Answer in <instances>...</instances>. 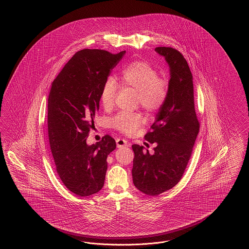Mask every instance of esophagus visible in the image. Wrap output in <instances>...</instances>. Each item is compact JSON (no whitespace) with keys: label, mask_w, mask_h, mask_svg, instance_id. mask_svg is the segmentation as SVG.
I'll return each mask as SVG.
<instances>
[{"label":"esophagus","mask_w":249,"mask_h":249,"mask_svg":"<svg viewBox=\"0 0 249 249\" xmlns=\"http://www.w3.org/2000/svg\"><path fill=\"white\" fill-rule=\"evenodd\" d=\"M116 142H117V147L118 148H126V147H128V143L127 142V141H125V140H123V139H118L117 141H116Z\"/></svg>","instance_id":"obj_1"}]
</instances>
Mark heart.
<instances>
[{"instance_id": "b5f03b06", "label": "heart", "mask_w": 249, "mask_h": 249, "mask_svg": "<svg viewBox=\"0 0 249 249\" xmlns=\"http://www.w3.org/2000/svg\"><path fill=\"white\" fill-rule=\"evenodd\" d=\"M121 86L138 92L140 104L146 110L155 112L164 105L169 95V84L165 78L159 77L157 69L145 61L131 63L121 73ZM118 93V85L113 78L106 80L100 91V101L105 108H110ZM143 123V118L137 112L121 111L111 119L114 128L131 135Z\"/></svg>"}]
</instances>
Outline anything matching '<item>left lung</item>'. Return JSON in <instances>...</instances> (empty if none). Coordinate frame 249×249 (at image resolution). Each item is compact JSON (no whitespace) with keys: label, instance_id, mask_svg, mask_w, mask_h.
Masks as SVG:
<instances>
[{"label":"left lung","instance_id":"left-lung-1","mask_svg":"<svg viewBox=\"0 0 249 249\" xmlns=\"http://www.w3.org/2000/svg\"><path fill=\"white\" fill-rule=\"evenodd\" d=\"M170 68L169 95L159 109L145 140L156 143L153 154L143 146L132 145L134 151L132 179L136 188L156 196L174 187L184 173L191 157L199 122L194 100L193 75L187 61L172 47H156Z\"/></svg>","mask_w":249,"mask_h":249}]
</instances>
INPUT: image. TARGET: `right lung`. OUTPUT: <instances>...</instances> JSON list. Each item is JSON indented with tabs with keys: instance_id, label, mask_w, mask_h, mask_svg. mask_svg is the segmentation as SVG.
Listing matches in <instances>:
<instances>
[{
	"instance_id": "add662e5",
	"label": "right lung",
	"mask_w": 249,
	"mask_h": 249,
	"mask_svg": "<svg viewBox=\"0 0 249 249\" xmlns=\"http://www.w3.org/2000/svg\"><path fill=\"white\" fill-rule=\"evenodd\" d=\"M125 53L78 51L51 86L47 116L49 142L57 174L75 196H92L104 185L107 158L116 149V142L106 135L101 142L89 145L87 137L99 109L102 86Z\"/></svg>"
}]
</instances>
